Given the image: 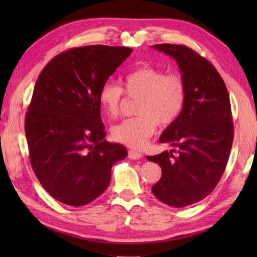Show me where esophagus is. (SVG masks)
<instances>
[{"label":"esophagus","mask_w":257,"mask_h":257,"mask_svg":"<svg viewBox=\"0 0 257 257\" xmlns=\"http://www.w3.org/2000/svg\"><path fill=\"white\" fill-rule=\"evenodd\" d=\"M128 157L130 159H134V160H138L140 158H143V154L141 152L137 151V150H129L128 151Z\"/></svg>","instance_id":"1"}]
</instances>
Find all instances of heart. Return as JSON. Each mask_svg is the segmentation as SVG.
<instances>
[{"label": "heart", "instance_id": "b5f03b06", "mask_svg": "<svg viewBox=\"0 0 257 257\" xmlns=\"http://www.w3.org/2000/svg\"><path fill=\"white\" fill-rule=\"evenodd\" d=\"M124 92L138 98L137 116L122 120L111 129L120 144L139 149L155 134L157 124H172L182 113L187 100V86L181 76L167 74L154 66H144L124 76ZM123 89L113 81L103 83L98 94L100 107L109 118H116L123 102Z\"/></svg>", "mask_w": 257, "mask_h": 257}]
</instances>
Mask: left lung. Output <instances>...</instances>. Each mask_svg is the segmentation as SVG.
Segmentation results:
<instances>
[{"instance_id": "obj_1", "label": "left lung", "mask_w": 257, "mask_h": 257, "mask_svg": "<svg viewBox=\"0 0 257 257\" xmlns=\"http://www.w3.org/2000/svg\"><path fill=\"white\" fill-rule=\"evenodd\" d=\"M154 48L176 59L187 100L182 113L159 139L176 149L147 157L162 171L151 191L163 203L183 207L206 198L225 170L234 137L230 97L219 72L193 50L177 44Z\"/></svg>"}]
</instances>
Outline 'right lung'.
Segmentation results:
<instances>
[{
    "label": "right lung",
    "mask_w": 257,
    "mask_h": 257,
    "mask_svg": "<svg viewBox=\"0 0 257 257\" xmlns=\"http://www.w3.org/2000/svg\"><path fill=\"white\" fill-rule=\"evenodd\" d=\"M133 50L89 45L58 54L38 76L25 117L31 166L42 187L81 206L108 188L122 145L105 140L98 94Z\"/></svg>",
    "instance_id": "1"
}]
</instances>
